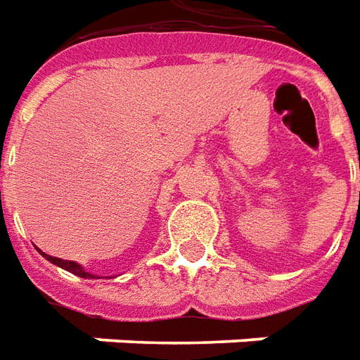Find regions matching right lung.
Here are the masks:
<instances>
[{"mask_svg":"<svg viewBox=\"0 0 360 360\" xmlns=\"http://www.w3.org/2000/svg\"><path fill=\"white\" fill-rule=\"evenodd\" d=\"M42 256H44L48 262H52L53 266L63 267V269H68V271H71L73 275H79V277H83V279H94V275H91L89 271H85V269L79 266V264H75V262H70V259H62V257L48 256V254H42Z\"/></svg>","mask_w":360,"mask_h":360,"instance_id":"obj_1","label":"right lung"}]
</instances>
